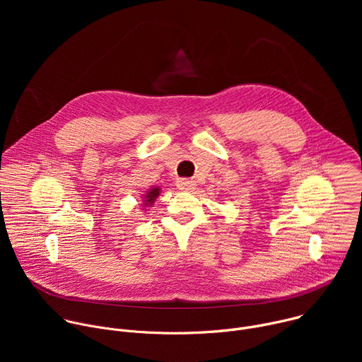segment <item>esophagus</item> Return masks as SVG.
Masks as SVG:
<instances>
[{"label":"esophagus","instance_id":"esophagus-1","mask_svg":"<svg viewBox=\"0 0 362 362\" xmlns=\"http://www.w3.org/2000/svg\"><path fill=\"white\" fill-rule=\"evenodd\" d=\"M176 186L180 190H193L196 183H194V180H190V179H180V180H177Z\"/></svg>","mask_w":362,"mask_h":362}]
</instances>
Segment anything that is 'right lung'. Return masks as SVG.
<instances>
[{
  "mask_svg": "<svg viewBox=\"0 0 362 362\" xmlns=\"http://www.w3.org/2000/svg\"><path fill=\"white\" fill-rule=\"evenodd\" d=\"M159 194H160V189L159 187H151L146 194H143V200L141 202L144 203V206H151Z\"/></svg>",
  "mask_w": 362,
  "mask_h": 362,
  "instance_id": "right-lung-1",
  "label": "right lung"
}]
</instances>
